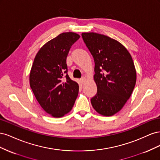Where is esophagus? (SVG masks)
Returning <instances> with one entry per match:
<instances>
[{
	"instance_id": "34e87169",
	"label": "esophagus",
	"mask_w": 160,
	"mask_h": 160,
	"mask_svg": "<svg viewBox=\"0 0 160 160\" xmlns=\"http://www.w3.org/2000/svg\"><path fill=\"white\" fill-rule=\"evenodd\" d=\"M81 81L82 82V83H83V84H85V83L86 82V79H85V77H81Z\"/></svg>"
}]
</instances>
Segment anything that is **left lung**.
<instances>
[{"label":"left lung","instance_id":"1","mask_svg":"<svg viewBox=\"0 0 160 160\" xmlns=\"http://www.w3.org/2000/svg\"><path fill=\"white\" fill-rule=\"evenodd\" d=\"M81 36L95 61L98 92L91 99L92 106L101 115H113L122 109L135 85L132 57L122 44L108 36L96 32Z\"/></svg>","mask_w":160,"mask_h":160}]
</instances>
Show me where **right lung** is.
I'll return each instance as SVG.
<instances>
[{"label":"right lung","mask_w":160,"mask_h":160,"mask_svg":"<svg viewBox=\"0 0 160 160\" xmlns=\"http://www.w3.org/2000/svg\"><path fill=\"white\" fill-rule=\"evenodd\" d=\"M78 34L63 32L43 45L34 59L30 86L45 112L54 118L64 116L72 109L79 93V85L67 74V57Z\"/></svg>","instance_id":"add662e5"}]
</instances>
